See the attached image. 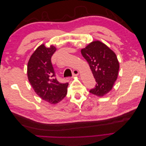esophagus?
Segmentation results:
<instances>
[{
  "instance_id": "esophagus-1",
  "label": "esophagus",
  "mask_w": 146,
  "mask_h": 146,
  "mask_svg": "<svg viewBox=\"0 0 146 146\" xmlns=\"http://www.w3.org/2000/svg\"><path fill=\"white\" fill-rule=\"evenodd\" d=\"M79 75V72L78 71V70L77 69H75L73 70V72H72V76L73 77H76L77 76Z\"/></svg>"
}]
</instances>
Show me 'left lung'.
<instances>
[{"label":"left lung","instance_id":"obj_1","mask_svg":"<svg viewBox=\"0 0 146 146\" xmlns=\"http://www.w3.org/2000/svg\"><path fill=\"white\" fill-rule=\"evenodd\" d=\"M88 61L96 85L90 92L103 97L112 90L117 78L119 63L116 55L111 48L100 41H94L81 50Z\"/></svg>","mask_w":146,"mask_h":146}]
</instances>
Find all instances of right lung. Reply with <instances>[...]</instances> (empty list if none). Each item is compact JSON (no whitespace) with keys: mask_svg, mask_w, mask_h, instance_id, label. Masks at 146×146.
I'll use <instances>...</instances> for the list:
<instances>
[{"mask_svg":"<svg viewBox=\"0 0 146 146\" xmlns=\"http://www.w3.org/2000/svg\"><path fill=\"white\" fill-rule=\"evenodd\" d=\"M56 48L51 45L39 46L31 55L27 64V76L31 86L40 98L51 104L62 100L67 94L68 83L56 80L51 57Z\"/></svg>","mask_w":146,"mask_h":146,"instance_id":"obj_1","label":"right lung"}]
</instances>
